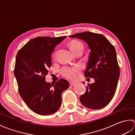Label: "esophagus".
Wrapping results in <instances>:
<instances>
[{"mask_svg":"<svg viewBox=\"0 0 135 135\" xmlns=\"http://www.w3.org/2000/svg\"><path fill=\"white\" fill-rule=\"evenodd\" d=\"M69 84H70V86H73L74 85H75L76 84L75 82H71V81H70L69 82Z\"/></svg>","mask_w":135,"mask_h":135,"instance_id":"obj_1","label":"esophagus"}]
</instances>
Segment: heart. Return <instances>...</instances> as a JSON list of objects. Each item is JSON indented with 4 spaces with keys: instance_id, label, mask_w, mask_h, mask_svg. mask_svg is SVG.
<instances>
[{
    "instance_id": "1",
    "label": "heart",
    "mask_w": 135,
    "mask_h": 135,
    "mask_svg": "<svg viewBox=\"0 0 135 135\" xmlns=\"http://www.w3.org/2000/svg\"><path fill=\"white\" fill-rule=\"evenodd\" d=\"M69 48L70 50L72 51L73 54H75L79 50H83V45L80 41L78 40H73L69 43ZM80 70V68L79 66H64L60 70L62 75L69 79L73 80L76 78L77 73Z\"/></svg>"
}]
</instances>
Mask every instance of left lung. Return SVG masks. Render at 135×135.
<instances>
[{
    "mask_svg": "<svg viewBox=\"0 0 135 135\" xmlns=\"http://www.w3.org/2000/svg\"><path fill=\"white\" fill-rule=\"evenodd\" d=\"M69 37L84 41L91 50L84 76L94 78L95 83L88 84L86 91L80 97V101L88 108H103L114 96L119 78L120 69L114 46L103 35L97 33L84 31Z\"/></svg>",
    "mask_w": 135,
    "mask_h": 135,
    "instance_id": "obj_1",
    "label": "left lung"
}]
</instances>
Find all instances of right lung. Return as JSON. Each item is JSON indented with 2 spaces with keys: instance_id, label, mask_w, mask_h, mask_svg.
Instances as JSON below:
<instances>
[{
  "instance_id": "add662e5",
  "label": "right lung",
  "mask_w": 135,
  "mask_h": 135,
  "mask_svg": "<svg viewBox=\"0 0 135 135\" xmlns=\"http://www.w3.org/2000/svg\"><path fill=\"white\" fill-rule=\"evenodd\" d=\"M66 37H36L29 41L16 55L14 74L19 94L36 114L48 115L57 111L61 105L62 92L69 87L68 81L64 79L51 84L45 81L52 65V52Z\"/></svg>"
}]
</instances>
